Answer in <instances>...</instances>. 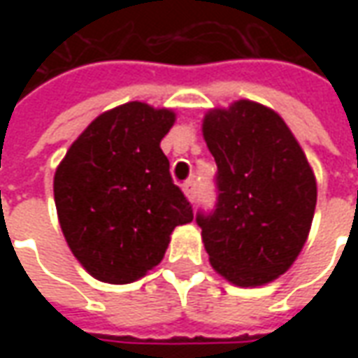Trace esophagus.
<instances>
[{
	"instance_id": "34e87169",
	"label": "esophagus",
	"mask_w": 358,
	"mask_h": 358,
	"mask_svg": "<svg viewBox=\"0 0 358 358\" xmlns=\"http://www.w3.org/2000/svg\"><path fill=\"white\" fill-rule=\"evenodd\" d=\"M182 187H184V194H186V197L189 201H195V199H197V184H195L194 180L186 182Z\"/></svg>"
}]
</instances>
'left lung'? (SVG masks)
<instances>
[{"label": "left lung", "mask_w": 358, "mask_h": 358, "mask_svg": "<svg viewBox=\"0 0 358 358\" xmlns=\"http://www.w3.org/2000/svg\"><path fill=\"white\" fill-rule=\"evenodd\" d=\"M203 136L217 163V201L195 222L210 264L241 287L268 284L310 230L316 182L307 157L274 110L245 99L210 110Z\"/></svg>", "instance_id": "8db88e82"}]
</instances>
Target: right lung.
Here are the masks:
<instances>
[{"label": "right lung", "mask_w": 358, "mask_h": 358, "mask_svg": "<svg viewBox=\"0 0 358 358\" xmlns=\"http://www.w3.org/2000/svg\"><path fill=\"white\" fill-rule=\"evenodd\" d=\"M174 113L132 101L103 113L66 151L53 180L61 230L90 274L130 284L161 263L172 230L194 220L161 140Z\"/></svg>", "instance_id": "obj_1"}]
</instances>
